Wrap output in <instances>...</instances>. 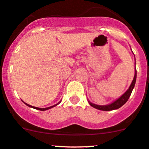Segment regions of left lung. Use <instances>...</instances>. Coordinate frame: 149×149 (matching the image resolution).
<instances>
[{
    "label": "left lung",
    "mask_w": 149,
    "mask_h": 149,
    "mask_svg": "<svg viewBox=\"0 0 149 149\" xmlns=\"http://www.w3.org/2000/svg\"><path fill=\"white\" fill-rule=\"evenodd\" d=\"M136 77H137V71H136V68H135V76H134L133 80H132V84H131L130 86L129 89H128L125 92V93H124L120 97L118 98L116 100H115L114 102H113L112 103L108 104V105H96V104L92 103L91 102L88 101L89 105H90L91 106L93 107V108H97V109L98 110H100V111H112V110L118 109V108L122 107L123 105H125V104L127 102V101L128 100V99H129L131 93H132V89H133L134 86H135V81H136Z\"/></svg>",
    "instance_id": "1"
}]
</instances>
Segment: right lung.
Returning <instances> with one entry per match:
<instances>
[{
  "mask_svg": "<svg viewBox=\"0 0 149 149\" xmlns=\"http://www.w3.org/2000/svg\"><path fill=\"white\" fill-rule=\"evenodd\" d=\"M60 102H58V103H57V104H56V105H53V106H50V107H48V108H37V107H34V106H32V105H29V104H27V103H26V102H24V104H25V105H27V106H29V107H31V108H35V109L39 110V111H46V110H48V109H50V108H53V107L56 106V105H58V104H59V103H60Z\"/></svg>",
  "mask_w": 149,
  "mask_h": 149,
  "instance_id": "obj_1",
  "label": "right lung"
}]
</instances>
